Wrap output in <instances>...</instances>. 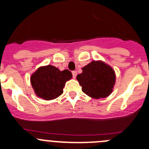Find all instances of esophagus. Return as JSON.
Returning <instances> with one entry per match:
<instances>
[{
	"mask_svg": "<svg viewBox=\"0 0 149 149\" xmlns=\"http://www.w3.org/2000/svg\"><path fill=\"white\" fill-rule=\"evenodd\" d=\"M72 74H73V79H75L76 77V75H77V72L76 70H73V71H72Z\"/></svg>",
	"mask_w": 149,
	"mask_h": 149,
	"instance_id": "obj_1",
	"label": "esophagus"
}]
</instances>
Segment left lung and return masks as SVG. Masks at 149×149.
Instances as JSON below:
<instances>
[{
	"instance_id": "left-lung-1",
	"label": "left lung",
	"mask_w": 149,
	"mask_h": 149,
	"mask_svg": "<svg viewBox=\"0 0 149 149\" xmlns=\"http://www.w3.org/2000/svg\"><path fill=\"white\" fill-rule=\"evenodd\" d=\"M82 70L76 79L86 95L94 99L105 98L112 92L116 76L111 66L103 61H93Z\"/></svg>"
}]
</instances>
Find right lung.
<instances>
[{
	"label": "right lung",
	"mask_w": 149,
	"mask_h": 149,
	"mask_svg": "<svg viewBox=\"0 0 149 149\" xmlns=\"http://www.w3.org/2000/svg\"><path fill=\"white\" fill-rule=\"evenodd\" d=\"M72 77L68 70L61 71L55 66L48 65L39 68L32 73L30 80L37 97L52 100L63 94L65 82Z\"/></svg>",
	"instance_id": "1"
}]
</instances>
